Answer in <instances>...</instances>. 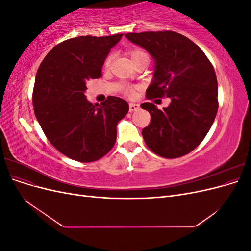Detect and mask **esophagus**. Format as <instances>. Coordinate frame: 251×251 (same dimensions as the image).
<instances>
[{
	"label": "esophagus",
	"mask_w": 251,
	"mask_h": 251,
	"mask_svg": "<svg viewBox=\"0 0 251 251\" xmlns=\"http://www.w3.org/2000/svg\"><path fill=\"white\" fill-rule=\"evenodd\" d=\"M139 109V104H136V103H130L128 104V111L130 112H135Z\"/></svg>",
	"instance_id": "obj_1"
}]
</instances>
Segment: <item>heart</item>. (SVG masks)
<instances>
[{
	"instance_id": "b5f03b06",
	"label": "heart",
	"mask_w": 251,
	"mask_h": 251,
	"mask_svg": "<svg viewBox=\"0 0 251 251\" xmlns=\"http://www.w3.org/2000/svg\"><path fill=\"white\" fill-rule=\"evenodd\" d=\"M128 55H130V58L132 62H136V60H138L140 58H148V54L143 50L140 49H134L132 51L128 52ZM111 55H109L107 58L104 59L103 62V69H108L111 65ZM123 92L124 94H126L128 97H133L136 94V88L132 87V86H124L123 87Z\"/></svg>"
}]
</instances>
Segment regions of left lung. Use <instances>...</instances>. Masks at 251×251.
<instances>
[{"mask_svg": "<svg viewBox=\"0 0 251 251\" xmlns=\"http://www.w3.org/2000/svg\"><path fill=\"white\" fill-rule=\"evenodd\" d=\"M155 59L154 79L148 100L170 97L168 108L153 103L140 107L151 114L142 130L148 148L164 158L182 157L195 150L208 133L218 112L215 69L199 46L175 31L126 33Z\"/></svg>", "mask_w": 251, "mask_h": 251, "instance_id": "left-lung-1", "label": "left lung"}]
</instances>
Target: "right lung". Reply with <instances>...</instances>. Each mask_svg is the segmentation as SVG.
Segmentation results:
<instances>
[{"label":"right lung","instance_id":"right-lung-1","mask_svg":"<svg viewBox=\"0 0 251 251\" xmlns=\"http://www.w3.org/2000/svg\"><path fill=\"white\" fill-rule=\"evenodd\" d=\"M124 34L77 36L53 47L37 70L32 103L47 139L75 161L93 162L107 155L116 141V126L128 104L108 96L101 104L86 98L87 82L101 77L111 48Z\"/></svg>","mask_w":251,"mask_h":251}]
</instances>
